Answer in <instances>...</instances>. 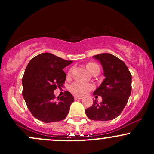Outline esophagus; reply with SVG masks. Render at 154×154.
Returning a JSON list of instances; mask_svg holds the SVG:
<instances>
[{"label": "esophagus", "mask_w": 154, "mask_h": 154, "mask_svg": "<svg viewBox=\"0 0 154 154\" xmlns=\"http://www.w3.org/2000/svg\"><path fill=\"white\" fill-rule=\"evenodd\" d=\"M74 99L75 100H80V99H82V97H80V96H74Z\"/></svg>", "instance_id": "34e87169"}]
</instances>
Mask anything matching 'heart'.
Here are the masks:
<instances>
[{
    "label": "heart",
    "mask_w": 154,
    "mask_h": 154,
    "mask_svg": "<svg viewBox=\"0 0 154 154\" xmlns=\"http://www.w3.org/2000/svg\"><path fill=\"white\" fill-rule=\"evenodd\" d=\"M87 69L88 70L89 72L93 71L95 68H99V66L97 64L94 63H89L87 65ZM70 91L73 93V94H76V95H84L86 94L87 93L89 92L90 91L94 88V86L89 83H80V82H74L69 87Z\"/></svg>",
    "instance_id": "1"
}]
</instances>
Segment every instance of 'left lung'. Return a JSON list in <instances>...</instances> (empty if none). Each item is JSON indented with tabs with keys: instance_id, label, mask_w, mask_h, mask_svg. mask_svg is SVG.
I'll use <instances>...</instances> for the list:
<instances>
[{
	"instance_id": "8db88e82",
	"label": "left lung",
	"mask_w": 154,
	"mask_h": 154,
	"mask_svg": "<svg viewBox=\"0 0 154 154\" xmlns=\"http://www.w3.org/2000/svg\"><path fill=\"white\" fill-rule=\"evenodd\" d=\"M103 70L105 79L94 91L95 97L100 96L102 102L94 100L92 106L85 112L94 121H109L117 118L127 103L132 90V75L122 60L111 54L93 56Z\"/></svg>"
}]
</instances>
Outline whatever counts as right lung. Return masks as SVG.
Wrapping results in <instances>:
<instances>
[{
	"label": "right lung",
	"instance_id": "1",
	"mask_svg": "<svg viewBox=\"0 0 154 154\" xmlns=\"http://www.w3.org/2000/svg\"><path fill=\"white\" fill-rule=\"evenodd\" d=\"M68 61L50 53H42L29 62L22 78V94L32 116L45 123L60 122L66 118L74 101L69 91L56 99L54 91L63 86L66 79L63 68Z\"/></svg>",
	"mask_w": 154,
	"mask_h": 154
}]
</instances>
